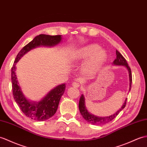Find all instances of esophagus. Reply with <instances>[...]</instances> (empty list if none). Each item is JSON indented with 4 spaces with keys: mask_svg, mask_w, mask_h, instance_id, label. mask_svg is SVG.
I'll return each instance as SVG.
<instances>
[{
    "mask_svg": "<svg viewBox=\"0 0 147 147\" xmlns=\"http://www.w3.org/2000/svg\"><path fill=\"white\" fill-rule=\"evenodd\" d=\"M72 86L74 88H78L80 86V84L78 83H77V82H73V83H72Z\"/></svg>",
    "mask_w": 147,
    "mask_h": 147,
    "instance_id": "esophagus-1",
    "label": "esophagus"
}]
</instances>
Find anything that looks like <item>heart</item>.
Here are the masks:
<instances>
[{
  "mask_svg": "<svg viewBox=\"0 0 147 147\" xmlns=\"http://www.w3.org/2000/svg\"><path fill=\"white\" fill-rule=\"evenodd\" d=\"M73 57L78 61H84L89 58L84 64L83 71L86 74L92 75L103 66L107 59V53L97 44H93L85 46L76 51Z\"/></svg>",
  "mask_w": 147,
  "mask_h": 147,
  "instance_id": "heart-1",
  "label": "heart"
}]
</instances>
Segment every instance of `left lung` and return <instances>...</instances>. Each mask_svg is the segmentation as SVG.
<instances>
[{"mask_svg":"<svg viewBox=\"0 0 147 147\" xmlns=\"http://www.w3.org/2000/svg\"><path fill=\"white\" fill-rule=\"evenodd\" d=\"M116 54H117V58H116L115 61H113V64H115V65L125 66L127 68V69L128 71V73H129V82H130V83H129V91H130L131 88V83H132V74H131V69L128 66L127 61H126L124 57L121 55V53H120V52H118V51L117 50L116 51ZM84 101H85L84 97L83 96V94H82L81 96L80 97V101H79V110L81 115L83 116V117L88 123H90L94 125H101L108 123L111 121L114 118H115L120 113V112L125 107L126 104H127V99H126L123 105L122 106L121 108L118 111L116 112L115 114L110 116V117H98L90 113L88 111L86 107H85Z\"/></svg>","mask_w":147,"mask_h":147,"instance_id":"8db88e82","label":"left lung"}]
</instances>
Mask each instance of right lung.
Listing matches in <instances>:
<instances>
[{
    "label": "right lung",
    "mask_w": 147,
    "mask_h": 147,
    "mask_svg": "<svg viewBox=\"0 0 147 147\" xmlns=\"http://www.w3.org/2000/svg\"><path fill=\"white\" fill-rule=\"evenodd\" d=\"M61 35L49 36L40 34L34 37L32 41L26 45L17 55L11 69L12 93L14 100L27 117L36 121H44L56 113L59 101L65 90V84L59 85L47 94L38 103H30L24 96L18 85L16 75V64L24 54L29 51L39 46H53L60 42Z\"/></svg>",
    "instance_id": "obj_1"
}]
</instances>
